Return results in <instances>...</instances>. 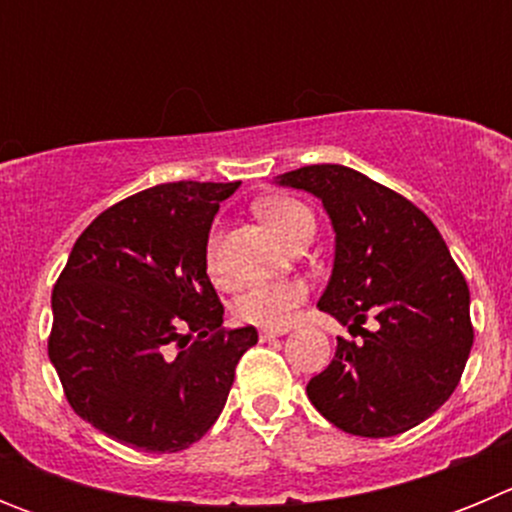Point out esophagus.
I'll return each instance as SVG.
<instances>
[{
  "label": "esophagus",
  "mask_w": 512,
  "mask_h": 512,
  "mask_svg": "<svg viewBox=\"0 0 512 512\" xmlns=\"http://www.w3.org/2000/svg\"><path fill=\"white\" fill-rule=\"evenodd\" d=\"M287 330H289L287 325H282V328H261V330H259V338H261V341H269V338L284 336Z\"/></svg>",
  "instance_id": "1"
}]
</instances>
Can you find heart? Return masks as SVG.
Here are the masks:
<instances>
[{"mask_svg": "<svg viewBox=\"0 0 512 512\" xmlns=\"http://www.w3.org/2000/svg\"><path fill=\"white\" fill-rule=\"evenodd\" d=\"M259 217L269 225L284 243H295L302 235L315 233V215L307 205L292 197H271L256 205ZM207 266L215 269L217 235L212 233L207 241ZM307 297V287L297 279H274V282H259L246 287L235 300V318L243 323L264 325V328H282L292 323L300 305Z\"/></svg>", "mask_w": 512, "mask_h": 512, "instance_id": "b5f03b06", "label": "heart"}]
</instances>
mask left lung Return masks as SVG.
<instances>
[{"instance_id": "obj_1", "label": "left lung", "mask_w": 512, "mask_h": 512, "mask_svg": "<svg viewBox=\"0 0 512 512\" xmlns=\"http://www.w3.org/2000/svg\"><path fill=\"white\" fill-rule=\"evenodd\" d=\"M279 184L323 200L336 261L318 307L361 336L338 338L307 397L351 436L410 431L449 400L467 366L474 341L467 279L431 217L361 171L302 166ZM369 317L372 331L363 328Z\"/></svg>"}]
</instances>
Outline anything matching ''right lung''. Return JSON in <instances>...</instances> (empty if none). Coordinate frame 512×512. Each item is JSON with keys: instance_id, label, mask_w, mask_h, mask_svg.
<instances>
[{"instance_id": "right-lung-1", "label": "right lung", "mask_w": 512, "mask_h": 512, "mask_svg": "<svg viewBox=\"0 0 512 512\" xmlns=\"http://www.w3.org/2000/svg\"><path fill=\"white\" fill-rule=\"evenodd\" d=\"M235 189L158 184L76 238L53 287L48 356L74 413L104 436L174 454L223 413L235 366L259 341L253 325L223 328L207 277L212 217Z\"/></svg>"}]
</instances>
